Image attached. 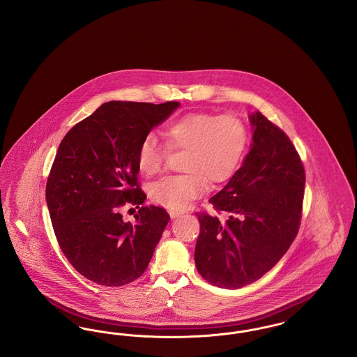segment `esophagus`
Returning a JSON list of instances; mask_svg holds the SVG:
<instances>
[{"label": "esophagus", "mask_w": 357, "mask_h": 357, "mask_svg": "<svg viewBox=\"0 0 357 357\" xmlns=\"http://www.w3.org/2000/svg\"><path fill=\"white\" fill-rule=\"evenodd\" d=\"M169 214H170L171 218L174 220V218H178V217H181L183 213H182V211H175V210H170V211H169Z\"/></svg>", "instance_id": "1"}]
</instances>
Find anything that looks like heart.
I'll return each mask as SVG.
<instances>
[{
  "instance_id": "b5f03b06",
  "label": "heart",
  "mask_w": 357,
  "mask_h": 357,
  "mask_svg": "<svg viewBox=\"0 0 357 357\" xmlns=\"http://www.w3.org/2000/svg\"><path fill=\"white\" fill-rule=\"evenodd\" d=\"M171 150H186L183 171L155 182L150 197L155 204L170 210H185L192 199L206 191L207 181L222 183L230 179L243 158L248 131L236 115L215 116L191 112L169 123L163 131ZM167 150L153 134L144 136L137 150V166L142 174H159Z\"/></svg>"
}]
</instances>
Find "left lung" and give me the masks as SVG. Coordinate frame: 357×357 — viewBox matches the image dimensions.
Returning <instances> with one entry per match:
<instances>
[{
	"label": "left lung",
	"instance_id": "obj_1",
	"mask_svg": "<svg viewBox=\"0 0 357 357\" xmlns=\"http://www.w3.org/2000/svg\"><path fill=\"white\" fill-rule=\"evenodd\" d=\"M252 144L227 185L210 198L227 220L197 214L194 259L204 280L238 289L259 280L288 252L298 231L305 171L294 146L261 112L249 114Z\"/></svg>",
	"mask_w": 357,
	"mask_h": 357
}]
</instances>
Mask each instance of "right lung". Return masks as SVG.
Wrapping results in <instances>:
<instances>
[{
  "label": "right lung",
  "mask_w": 357,
  "mask_h": 357,
  "mask_svg": "<svg viewBox=\"0 0 357 357\" xmlns=\"http://www.w3.org/2000/svg\"><path fill=\"white\" fill-rule=\"evenodd\" d=\"M179 102H108L72 127L61 140L47 182L52 226L63 253L85 278L121 287L147 269L170 221L158 206H143L137 150ZM139 208L136 223L119 208Z\"/></svg>",
  "instance_id": "add662e5"
}]
</instances>
